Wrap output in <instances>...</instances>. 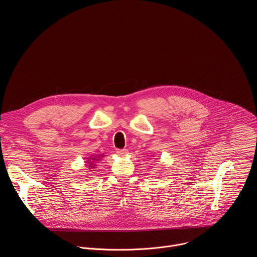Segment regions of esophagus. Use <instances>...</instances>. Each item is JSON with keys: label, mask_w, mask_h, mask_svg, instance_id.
<instances>
[{"label": "esophagus", "mask_w": 257, "mask_h": 257, "mask_svg": "<svg viewBox=\"0 0 257 257\" xmlns=\"http://www.w3.org/2000/svg\"><path fill=\"white\" fill-rule=\"evenodd\" d=\"M118 155H120L121 157H126L128 155V151L127 150H118Z\"/></svg>", "instance_id": "34e87169"}]
</instances>
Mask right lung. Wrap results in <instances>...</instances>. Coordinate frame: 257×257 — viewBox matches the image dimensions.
I'll list each match as a JSON object with an SVG mask.
<instances>
[{"label": "right lung", "instance_id": "add662e5", "mask_svg": "<svg viewBox=\"0 0 257 257\" xmlns=\"http://www.w3.org/2000/svg\"><path fill=\"white\" fill-rule=\"evenodd\" d=\"M104 157V155H91V156H89L86 160L87 161H85V165L89 168V171L91 172V171H93L92 169H94L95 167H96V164L99 162V161H101V159Z\"/></svg>", "mask_w": 257, "mask_h": 257}]
</instances>
